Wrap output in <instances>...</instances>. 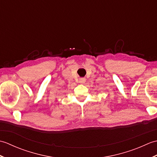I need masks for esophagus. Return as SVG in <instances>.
Here are the masks:
<instances>
[{"label":"esophagus","instance_id":"1","mask_svg":"<svg viewBox=\"0 0 157 157\" xmlns=\"http://www.w3.org/2000/svg\"><path fill=\"white\" fill-rule=\"evenodd\" d=\"M85 82H86L85 78H80V79H79V82L80 83V84H84Z\"/></svg>","mask_w":157,"mask_h":157}]
</instances>
